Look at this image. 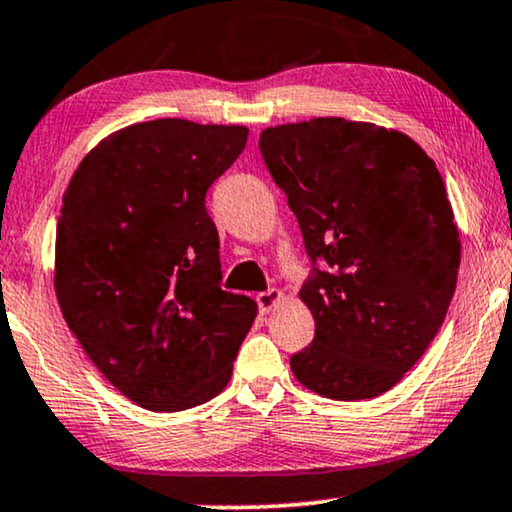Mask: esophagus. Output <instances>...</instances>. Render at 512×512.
Returning <instances> with one entry per match:
<instances>
[{"label": "esophagus", "instance_id": "1", "mask_svg": "<svg viewBox=\"0 0 512 512\" xmlns=\"http://www.w3.org/2000/svg\"><path fill=\"white\" fill-rule=\"evenodd\" d=\"M255 300H257V307H260V312L262 314H269L271 309H276L278 304L283 302V293H281V290L271 288V290H264V293L257 295Z\"/></svg>", "mask_w": 512, "mask_h": 512}]
</instances>
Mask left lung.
Instances as JSON below:
<instances>
[{
  "instance_id": "1",
  "label": "left lung",
  "mask_w": 512,
  "mask_h": 512,
  "mask_svg": "<svg viewBox=\"0 0 512 512\" xmlns=\"http://www.w3.org/2000/svg\"><path fill=\"white\" fill-rule=\"evenodd\" d=\"M260 151L321 262L300 288L314 340L290 368L321 397H378L423 357L454 297L461 236L442 174L406 134L345 118L267 127Z\"/></svg>"
}]
</instances>
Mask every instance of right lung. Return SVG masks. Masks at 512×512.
Returning a JSON list of instances; mask_svg holds the SVG:
<instances>
[{
	"label": "right lung",
	"mask_w": 512,
	"mask_h": 512,
	"mask_svg": "<svg viewBox=\"0 0 512 512\" xmlns=\"http://www.w3.org/2000/svg\"><path fill=\"white\" fill-rule=\"evenodd\" d=\"M248 127L163 118L99 141L63 193L54 288L94 366L148 411L217 397L255 300L219 288L205 193L243 153Z\"/></svg>",
	"instance_id": "1"
}]
</instances>
